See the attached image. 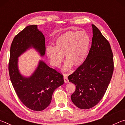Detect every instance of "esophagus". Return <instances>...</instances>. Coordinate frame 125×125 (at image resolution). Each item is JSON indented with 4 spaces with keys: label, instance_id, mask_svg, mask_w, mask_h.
Listing matches in <instances>:
<instances>
[{
    "label": "esophagus",
    "instance_id": "34e87169",
    "mask_svg": "<svg viewBox=\"0 0 125 125\" xmlns=\"http://www.w3.org/2000/svg\"><path fill=\"white\" fill-rule=\"evenodd\" d=\"M63 78H64V83H68V82H69V80H68V78H67V75H66L64 74V75H63Z\"/></svg>",
    "mask_w": 125,
    "mask_h": 125
}]
</instances>
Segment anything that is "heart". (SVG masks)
<instances>
[{"instance_id": "1", "label": "heart", "mask_w": 125, "mask_h": 125, "mask_svg": "<svg viewBox=\"0 0 125 125\" xmlns=\"http://www.w3.org/2000/svg\"><path fill=\"white\" fill-rule=\"evenodd\" d=\"M90 38L85 31H67L55 40V46H48L46 54L52 65L59 68L65 55L67 62L64 70L68 71L74 65L79 66L87 57Z\"/></svg>"}]
</instances>
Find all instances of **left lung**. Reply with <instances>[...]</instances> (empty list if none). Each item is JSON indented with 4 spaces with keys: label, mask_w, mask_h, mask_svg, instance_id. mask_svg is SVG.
I'll return each mask as SVG.
<instances>
[{
    "label": "left lung",
    "mask_w": 125,
    "mask_h": 125,
    "mask_svg": "<svg viewBox=\"0 0 125 125\" xmlns=\"http://www.w3.org/2000/svg\"><path fill=\"white\" fill-rule=\"evenodd\" d=\"M92 46L85 61L68 76L75 84L71 100L81 109L94 107L104 95L114 71L113 54L109 42L92 24Z\"/></svg>",
    "instance_id": "8db88e82"
}]
</instances>
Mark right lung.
Wrapping results in <instances>:
<instances>
[{"mask_svg":"<svg viewBox=\"0 0 125 125\" xmlns=\"http://www.w3.org/2000/svg\"><path fill=\"white\" fill-rule=\"evenodd\" d=\"M33 48L40 56H45V39L37 25H29L15 36L10 47L9 72L17 95L29 109L42 111L50 104L54 91L64 83L63 76L40 60L35 71L30 77L20 73L18 58Z\"/></svg>","mask_w":125,"mask_h":125,"instance_id":"add662e5","label":"right lung"}]
</instances>
